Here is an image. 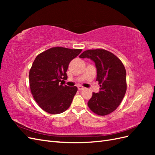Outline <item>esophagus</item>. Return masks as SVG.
Listing matches in <instances>:
<instances>
[{
	"label": "esophagus",
	"instance_id": "esophagus-1",
	"mask_svg": "<svg viewBox=\"0 0 155 155\" xmlns=\"http://www.w3.org/2000/svg\"><path fill=\"white\" fill-rule=\"evenodd\" d=\"M84 89H85V88H84L82 86H79L78 87V90H79V91H83V90H84Z\"/></svg>",
	"mask_w": 155,
	"mask_h": 155
}]
</instances>
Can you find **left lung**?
Instances as JSON below:
<instances>
[{"mask_svg":"<svg viewBox=\"0 0 155 155\" xmlns=\"http://www.w3.org/2000/svg\"><path fill=\"white\" fill-rule=\"evenodd\" d=\"M95 63L98 93H92L88 106L95 114L105 116L114 111L122 101L127 90L126 70L121 60L104 49L86 50L79 55Z\"/></svg>","mask_w":155,"mask_h":155,"instance_id":"8db88e82","label":"left lung"}]
</instances>
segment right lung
<instances>
[{"label": "right lung", "instance_id": "obj_1", "mask_svg": "<svg viewBox=\"0 0 155 155\" xmlns=\"http://www.w3.org/2000/svg\"><path fill=\"white\" fill-rule=\"evenodd\" d=\"M81 49L53 47L39 54L29 72L31 94L39 106L51 114L67 110L76 94V87L59 83L67 79L70 62L81 52Z\"/></svg>", "mask_w": 155, "mask_h": 155}]
</instances>
